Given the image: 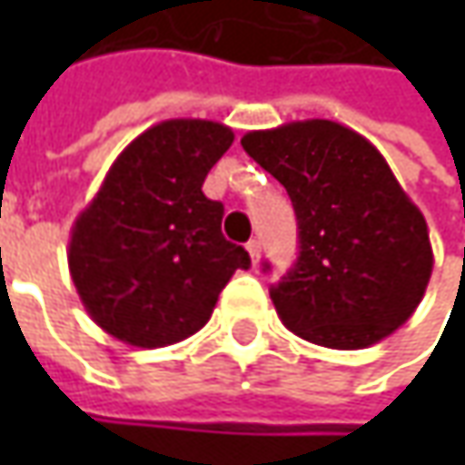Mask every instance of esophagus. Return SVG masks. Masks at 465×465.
Segmentation results:
<instances>
[{"label":"esophagus","instance_id":"esophagus-1","mask_svg":"<svg viewBox=\"0 0 465 465\" xmlns=\"http://www.w3.org/2000/svg\"><path fill=\"white\" fill-rule=\"evenodd\" d=\"M245 248H248V256H251V263L256 266V263H259V259H261V242L259 241H251V242H248V245H245Z\"/></svg>","mask_w":465,"mask_h":465}]
</instances>
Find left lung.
Segmentation results:
<instances>
[{
  "instance_id": "obj_1",
  "label": "left lung",
  "mask_w": 465,
  "mask_h": 465,
  "mask_svg": "<svg viewBox=\"0 0 465 465\" xmlns=\"http://www.w3.org/2000/svg\"><path fill=\"white\" fill-rule=\"evenodd\" d=\"M241 144L295 206L300 256L272 287L282 323L329 349L372 347L403 326L432 277V245L383 154L326 118L248 132Z\"/></svg>"
}]
</instances>
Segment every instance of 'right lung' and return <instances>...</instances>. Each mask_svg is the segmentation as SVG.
Instances as JSON below:
<instances>
[{
    "label": "right lung",
    "instance_id": "add662e5",
    "mask_svg": "<svg viewBox=\"0 0 465 465\" xmlns=\"http://www.w3.org/2000/svg\"><path fill=\"white\" fill-rule=\"evenodd\" d=\"M232 129L202 118L154 124L118 154L69 238V274L100 329L132 347L183 341L204 326L242 245L224 241L204 178Z\"/></svg>",
    "mask_w": 465,
    "mask_h": 465
}]
</instances>
